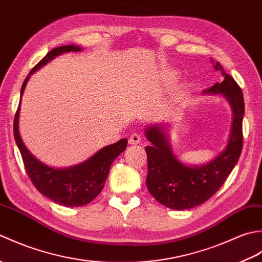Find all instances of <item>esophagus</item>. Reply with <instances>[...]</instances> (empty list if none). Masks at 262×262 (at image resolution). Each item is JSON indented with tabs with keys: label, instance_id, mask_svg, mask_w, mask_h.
I'll return each instance as SVG.
<instances>
[{
	"label": "esophagus",
	"instance_id": "34e87169",
	"mask_svg": "<svg viewBox=\"0 0 262 262\" xmlns=\"http://www.w3.org/2000/svg\"><path fill=\"white\" fill-rule=\"evenodd\" d=\"M141 140H142V137L140 134H137V133H133L129 137V140H128V142H129V144H140Z\"/></svg>",
	"mask_w": 262,
	"mask_h": 262
}]
</instances>
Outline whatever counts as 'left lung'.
Masks as SVG:
<instances>
[{
  "label": "left lung",
  "mask_w": 262,
  "mask_h": 262,
  "mask_svg": "<svg viewBox=\"0 0 262 262\" xmlns=\"http://www.w3.org/2000/svg\"><path fill=\"white\" fill-rule=\"evenodd\" d=\"M214 68L216 71H221L224 80L215 83L204 93L223 96L233 111L229 143L223 152L206 164L186 165L172 152L169 135L164 129L166 126L146 127V138L152 143L151 146L145 147L147 154L146 186L149 193L168 208L183 210L207 202L225 182L241 155L243 93L234 79L225 73L219 62H216Z\"/></svg>",
  "instance_id": "left-lung-1"
}]
</instances>
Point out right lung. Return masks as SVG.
<instances>
[{
    "label": "right lung",
    "instance_id": "right-lung-1",
    "mask_svg": "<svg viewBox=\"0 0 262 262\" xmlns=\"http://www.w3.org/2000/svg\"><path fill=\"white\" fill-rule=\"evenodd\" d=\"M81 51L82 48L75 45L60 46L52 49L26 77L24 84L21 86L20 96L22 97V94H24L27 82L33 72L46 65L49 60H52L60 54ZM21 97L13 122L14 140L19 147L27 173L32 181L33 186L36 187L39 192L53 200L54 203L69 206V207H79V206L92 202L102 190L105 179L109 174L111 164L116 158L126 149V138H122L119 142L101 148L85 162L71 166V168L54 169L33 157L21 140L19 133Z\"/></svg>",
    "mask_w": 262,
    "mask_h": 262
}]
</instances>
